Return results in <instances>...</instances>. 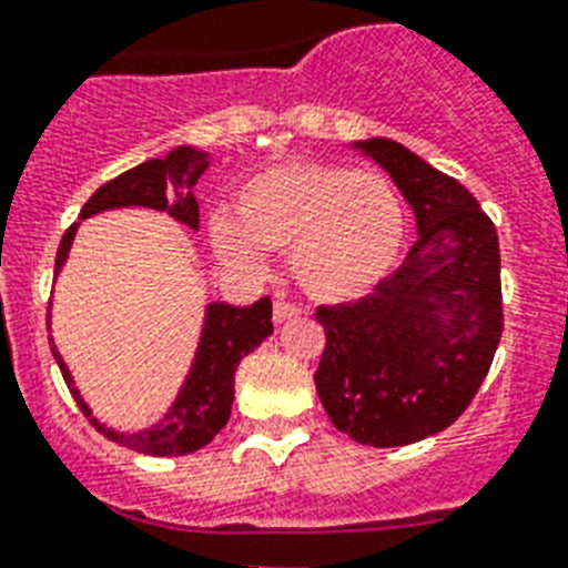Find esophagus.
<instances>
[{"instance_id": "obj_1", "label": "esophagus", "mask_w": 568, "mask_h": 568, "mask_svg": "<svg viewBox=\"0 0 568 568\" xmlns=\"http://www.w3.org/2000/svg\"><path fill=\"white\" fill-rule=\"evenodd\" d=\"M301 315V306L292 301H283V297H276L274 301V321L276 324H285V321H292Z\"/></svg>"}]
</instances>
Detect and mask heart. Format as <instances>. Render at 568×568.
<instances>
[{
    "instance_id": "1",
    "label": "heart",
    "mask_w": 568,
    "mask_h": 568,
    "mask_svg": "<svg viewBox=\"0 0 568 568\" xmlns=\"http://www.w3.org/2000/svg\"><path fill=\"white\" fill-rule=\"evenodd\" d=\"M404 239V205L379 173L342 164H285L253 176L235 221L214 217L212 241L230 265L256 271L262 250H288L303 292L354 301L388 274Z\"/></svg>"
}]
</instances>
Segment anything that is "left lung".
<instances>
[{
	"label": "left lung",
	"mask_w": 568,
	"mask_h": 568,
	"mask_svg": "<svg viewBox=\"0 0 568 568\" xmlns=\"http://www.w3.org/2000/svg\"><path fill=\"white\" fill-rule=\"evenodd\" d=\"M356 150L413 205L418 241L368 297L315 312L327 336L315 388L351 439L400 448L457 422L489 374L504 329L501 253L495 223L448 173L388 138Z\"/></svg>",
	"instance_id": "left-lung-1"
}]
</instances>
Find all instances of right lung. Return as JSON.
Masks as SVG:
<instances>
[{
    "label": "right lung",
    "instance_id": "add662e5",
    "mask_svg": "<svg viewBox=\"0 0 568 568\" xmlns=\"http://www.w3.org/2000/svg\"><path fill=\"white\" fill-rule=\"evenodd\" d=\"M205 168H209L205 153L191 150V146H180V150H173L164 159H150V162L138 164L132 171L120 173L118 180L105 182L84 203L82 217L109 212V209H123V205H146V209L168 212L180 223L191 226V230H200V205H196V196L191 189L203 176ZM75 226L79 223H73L64 232L61 244H58L55 274L67 262ZM271 333H274L271 297H262L253 306L209 303L194 365H191L189 377L182 383L180 395L173 400L171 413L164 415L155 427L141 433L111 430L100 418H93L91 406L84 404L82 395H79V388H75L73 377L67 372L64 359H61L55 345H52V356H55L58 368L64 374L67 388L75 397V404L84 413V418L105 439L118 442L123 448L138 450V454H150V457H182V454H191V450L209 445L223 430V424L230 422L232 397H235V368Z\"/></svg>",
    "mask_w": 568,
    "mask_h": 568
}]
</instances>
